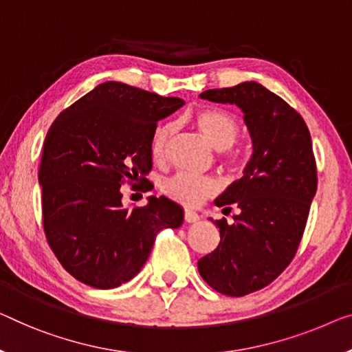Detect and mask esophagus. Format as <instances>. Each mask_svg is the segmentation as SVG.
I'll use <instances>...</instances> for the list:
<instances>
[{"label": "esophagus", "mask_w": 352, "mask_h": 352, "mask_svg": "<svg viewBox=\"0 0 352 352\" xmlns=\"http://www.w3.org/2000/svg\"><path fill=\"white\" fill-rule=\"evenodd\" d=\"M185 221L186 223L199 221V213L194 212V210H185Z\"/></svg>", "instance_id": "34e87169"}]
</instances>
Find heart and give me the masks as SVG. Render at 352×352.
<instances>
[{
	"label": "heart",
	"mask_w": 352,
	"mask_h": 352,
	"mask_svg": "<svg viewBox=\"0 0 352 352\" xmlns=\"http://www.w3.org/2000/svg\"><path fill=\"white\" fill-rule=\"evenodd\" d=\"M191 122L199 129V133L206 138L207 142L219 151L229 150L237 142L240 135L239 120L224 109H199L191 117ZM174 131L175 128L172 123H161L155 128L150 142V151L155 161L160 162L166 160ZM161 190L166 196L183 206L194 207L217 192V182L210 177L178 172L162 182Z\"/></svg>",
	"instance_id": "heart-1"
}]
</instances>
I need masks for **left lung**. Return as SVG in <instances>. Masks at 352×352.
Here are the masks:
<instances>
[{"instance_id":"8db88e82","label":"left lung","mask_w":352,"mask_h":352,"mask_svg":"<svg viewBox=\"0 0 352 352\" xmlns=\"http://www.w3.org/2000/svg\"><path fill=\"white\" fill-rule=\"evenodd\" d=\"M213 102L237 104L253 139L245 175L217 199L234 223L218 219L219 245L199 259L210 287L242 297L269 286L296 256L318 188L311 135L302 115L256 82L201 94Z\"/></svg>"}]
</instances>
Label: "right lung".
I'll use <instances>...</instances> for the list:
<instances>
[{"label": "right lung", "mask_w": 352, "mask_h": 352, "mask_svg": "<svg viewBox=\"0 0 352 352\" xmlns=\"http://www.w3.org/2000/svg\"><path fill=\"white\" fill-rule=\"evenodd\" d=\"M183 106L120 82H106L63 110L41 150L42 228L76 280L112 289L139 274L160 230L177 229L183 210L164 196L122 206V185H148L151 135Z\"/></svg>", "instance_id": "right-lung-1"}]
</instances>
